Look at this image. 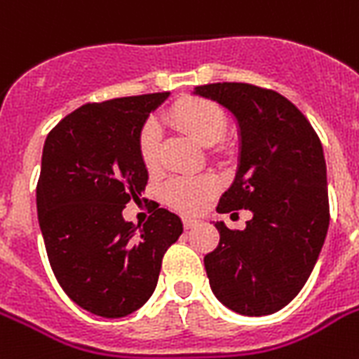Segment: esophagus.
<instances>
[{"mask_svg":"<svg viewBox=\"0 0 359 359\" xmlns=\"http://www.w3.org/2000/svg\"><path fill=\"white\" fill-rule=\"evenodd\" d=\"M182 225H184V229H194V227H197V225H199V219L188 218V216H184V218H182Z\"/></svg>","mask_w":359,"mask_h":359,"instance_id":"34e87169","label":"esophagus"}]
</instances>
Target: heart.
<instances>
[{
    "label": "heart",
    "mask_w": 359,
    "mask_h": 359,
    "mask_svg": "<svg viewBox=\"0 0 359 359\" xmlns=\"http://www.w3.org/2000/svg\"><path fill=\"white\" fill-rule=\"evenodd\" d=\"M165 119L203 147L216 145L227 128L224 109L205 98L180 100L169 108ZM160 126L154 121H147L137 137V151L141 162L149 171L156 169L160 163ZM216 190L218 184L208 175H179L163 182L162 196L169 207L177 208L180 212H197L216 194Z\"/></svg>",
    "instance_id": "heart-1"
}]
</instances>
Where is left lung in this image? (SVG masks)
I'll return each instance as SVG.
<instances>
[{
	"label": "left lung",
	"instance_id": "left-lung-1",
	"mask_svg": "<svg viewBox=\"0 0 359 359\" xmlns=\"http://www.w3.org/2000/svg\"><path fill=\"white\" fill-rule=\"evenodd\" d=\"M196 93L231 109L242 135L238 173L216 210L253 212L244 231L216 224L219 244L205 257L210 289L240 315H272L306 285L328 233L323 143L306 115L272 89L224 81Z\"/></svg>",
	"mask_w": 359,
	"mask_h": 359
}]
</instances>
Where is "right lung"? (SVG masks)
I'll list each match as a JSON object with an SVG mask.
<instances>
[{
    "label": "right lung",
    "mask_w": 359,
    "mask_h": 359,
    "mask_svg": "<svg viewBox=\"0 0 359 359\" xmlns=\"http://www.w3.org/2000/svg\"><path fill=\"white\" fill-rule=\"evenodd\" d=\"M169 93L89 102L59 121L42 149L36 212L53 276L93 315L119 318L156 289L163 253L182 235L177 214L156 208L143 229L123 219L145 190L141 126Z\"/></svg>",
    "instance_id": "right-lung-1"
}]
</instances>
